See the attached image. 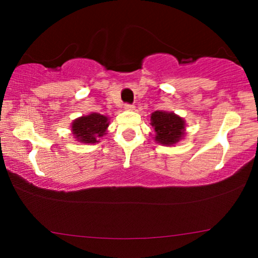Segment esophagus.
<instances>
[{"instance_id":"obj_1","label":"esophagus","mask_w":258,"mask_h":258,"mask_svg":"<svg viewBox=\"0 0 258 258\" xmlns=\"http://www.w3.org/2000/svg\"><path fill=\"white\" fill-rule=\"evenodd\" d=\"M125 110H135V105H133V104H125Z\"/></svg>"}]
</instances>
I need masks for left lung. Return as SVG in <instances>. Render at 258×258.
<instances>
[{
    "instance_id": "left-lung-1",
    "label": "left lung",
    "mask_w": 258,
    "mask_h": 258,
    "mask_svg": "<svg viewBox=\"0 0 258 258\" xmlns=\"http://www.w3.org/2000/svg\"><path fill=\"white\" fill-rule=\"evenodd\" d=\"M150 125L154 130L156 143L173 147L185 136V121L172 111L156 110L150 115Z\"/></svg>"
}]
</instances>
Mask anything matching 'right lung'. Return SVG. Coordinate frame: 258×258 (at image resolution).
Listing matches in <instances>:
<instances>
[{
  "mask_svg": "<svg viewBox=\"0 0 258 258\" xmlns=\"http://www.w3.org/2000/svg\"><path fill=\"white\" fill-rule=\"evenodd\" d=\"M110 119L98 112L82 115L72 122V135L76 141L84 144L98 143L108 132Z\"/></svg>",
  "mask_w": 258,
  "mask_h": 258,
  "instance_id": "1",
  "label": "right lung"
}]
</instances>
